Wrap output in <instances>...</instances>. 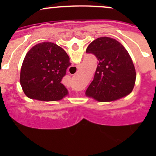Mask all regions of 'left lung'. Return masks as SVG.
Wrapping results in <instances>:
<instances>
[{
  "label": "left lung",
  "mask_w": 156,
  "mask_h": 156,
  "mask_svg": "<svg viewBox=\"0 0 156 156\" xmlns=\"http://www.w3.org/2000/svg\"><path fill=\"white\" fill-rule=\"evenodd\" d=\"M86 53L98 59L94 80L86 95L99 102L115 101L130 94L136 81V71L125 47L115 39L101 37L91 42Z\"/></svg>",
  "instance_id": "left-lung-1"
}]
</instances>
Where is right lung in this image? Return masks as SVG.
Returning a JSON list of instances; mask_svg holds the SVG:
<instances>
[{
    "mask_svg": "<svg viewBox=\"0 0 156 156\" xmlns=\"http://www.w3.org/2000/svg\"><path fill=\"white\" fill-rule=\"evenodd\" d=\"M71 62L66 52L52 42L34 45L26 53L20 84L28 97L41 101L60 100L68 94L61 83Z\"/></svg>",
    "mask_w": 156,
    "mask_h": 156,
    "instance_id": "add662e5",
    "label": "right lung"
}]
</instances>
